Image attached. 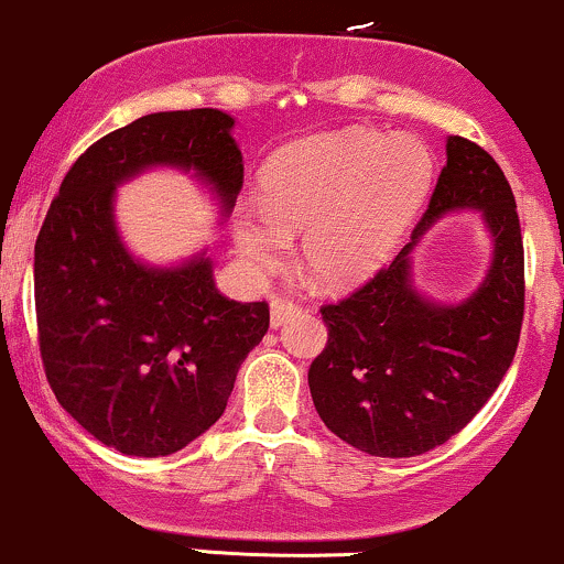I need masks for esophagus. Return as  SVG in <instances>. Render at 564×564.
Wrapping results in <instances>:
<instances>
[{
    "instance_id": "34e87169",
    "label": "esophagus",
    "mask_w": 564,
    "mask_h": 564,
    "mask_svg": "<svg viewBox=\"0 0 564 564\" xmlns=\"http://www.w3.org/2000/svg\"><path fill=\"white\" fill-rule=\"evenodd\" d=\"M293 314H297V306L293 301H288V297H274L271 301V327L274 329H280Z\"/></svg>"
}]
</instances>
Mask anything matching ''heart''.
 I'll return each instance as SVG.
<instances>
[{"label": "heart", "instance_id": "obj_1", "mask_svg": "<svg viewBox=\"0 0 564 564\" xmlns=\"http://www.w3.org/2000/svg\"><path fill=\"white\" fill-rule=\"evenodd\" d=\"M433 161L412 137L364 129L282 148L261 171L258 204L237 210L231 237L250 274H271L301 235L303 267L322 288L375 274L425 203Z\"/></svg>", "mask_w": 564, "mask_h": 564}]
</instances>
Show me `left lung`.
Returning a JSON list of instances; mask_svg holds the SVG:
<instances>
[{
    "instance_id": "left-lung-1",
    "label": "left lung",
    "mask_w": 564,
    "mask_h": 564,
    "mask_svg": "<svg viewBox=\"0 0 564 564\" xmlns=\"http://www.w3.org/2000/svg\"><path fill=\"white\" fill-rule=\"evenodd\" d=\"M433 197L390 267L340 303L322 306L327 346L308 369L316 412L364 454H425L486 406L520 343L525 256L518 203L499 163L465 137H448ZM480 209L495 240L492 269L462 304H435L413 288L411 250L448 209Z\"/></svg>"
}]
</instances>
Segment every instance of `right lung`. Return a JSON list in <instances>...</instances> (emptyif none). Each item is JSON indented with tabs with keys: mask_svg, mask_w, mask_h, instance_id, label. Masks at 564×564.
Segmentation results:
<instances>
[{
	"mask_svg": "<svg viewBox=\"0 0 564 564\" xmlns=\"http://www.w3.org/2000/svg\"><path fill=\"white\" fill-rule=\"evenodd\" d=\"M235 118L214 108L150 112L70 165L33 248L39 350L59 406L126 456H169L227 409L269 303L229 301L210 258L148 267L116 227V189L152 169L195 171L221 210L242 189Z\"/></svg>",
	"mask_w": 564,
	"mask_h": 564,
	"instance_id": "add662e5",
	"label": "right lung"
}]
</instances>
